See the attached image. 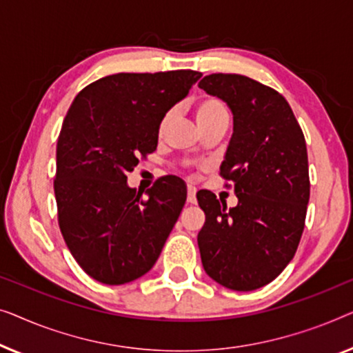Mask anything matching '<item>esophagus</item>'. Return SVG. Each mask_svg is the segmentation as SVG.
I'll return each mask as SVG.
<instances>
[{
    "label": "esophagus",
    "instance_id": "obj_1",
    "mask_svg": "<svg viewBox=\"0 0 353 353\" xmlns=\"http://www.w3.org/2000/svg\"><path fill=\"white\" fill-rule=\"evenodd\" d=\"M187 201L190 203V205H195L196 203V188L193 185L187 187Z\"/></svg>",
    "mask_w": 353,
    "mask_h": 353
}]
</instances>
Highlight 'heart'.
Masks as SVG:
<instances>
[{
    "label": "heart",
    "instance_id": "heart-1",
    "mask_svg": "<svg viewBox=\"0 0 353 353\" xmlns=\"http://www.w3.org/2000/svg\"><path fill=\"white\" fill-rule=\"evenodd\" d=\"M224 115H227V108L224 105V102L219 101V99H216V97L201 99V101L198 102L195 107V117H196V121L200 126L206 125L208 121L214 120V118H217V117H224ZM168 123H170V115H165L163 117V120L160 121V126H158V131H160V134L165 131Z\"/></svg>",
    "mask_w": 353,
    "mask_h": 353
}]
</instances>
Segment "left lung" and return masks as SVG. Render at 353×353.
<instances>
[{"label":"left lung","mask_w":353,"mask_h":353,"mask_svg":"<svg viewBox=\"0 0 353 353\" xmlns=\"http://www.w3.org/2000/svg\"><path fill=\"white\" fill-rule=\"evenodd\" d=\"M198 86L233 113L221 176L238 198L227 208L210 190L196 193L206 214L201 262L219 285L252 291L275 280L299 246L310 196L305 139L286 99L256 79L212 73Z\"/></svg>","instance_id":"8db88e82"}]
</instances>
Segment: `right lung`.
<instances>
[{"instance_id": "1", "label": "right lung", "mask_w": 353, "mask_h": 353, "mask_svg": "<svg viewBox=\"0 0 353 353\" xmlns=\"http://www.w3.org/2000/svg\"><path fill=\"white\" fill-rule=\"evenodd\" d=\"M200 72L117 73L83 89L57 139L59 227L79 267L125 285L155 265L185 205L182 179H158L147 198L128 187L139 157L157 150L158 126Z\"/></svg>"}]
</instances>
